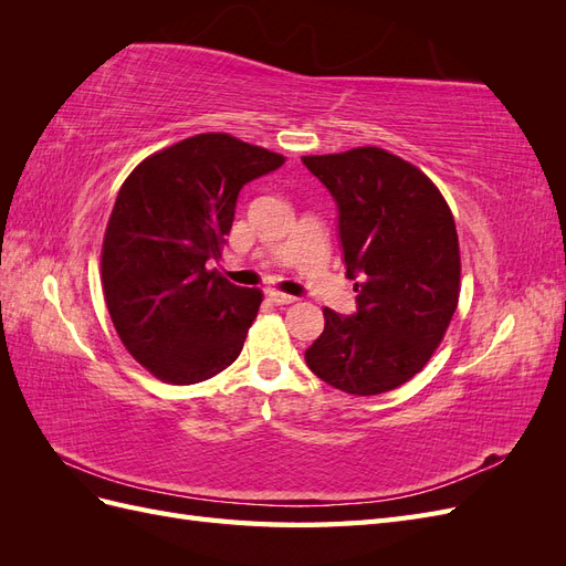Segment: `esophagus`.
Here are the masks:
<instances>
[{"label":"esophagus","instance_id":"1","mask_svg":"<svg viewBox=\"0 0 566 566\" xmlns=\"http://www.w3.org/2000/svg\"><path fill=\"white\" fill-rule=\"evenodd\" d=\"M269 300L273 302V304H293V302H297V297H293V295H285V293H279V290H269Z\"/></svg>","mask_w":566,"mask_h":566}]
</instances>
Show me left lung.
I'll return each mask as SVG.
<instances>
[{"label": "left lung", "instance_id": "1", "mask_svg": "<svg viewBox=\"0 0 566 566\" xmlns=\"http://www.w3.org/2000/svg\"><path fill=\"white\" fill-rule=\"evenodd\" d=\"M337 202V231L356 314L323 310L325 328L304 352L335 389L373 397L408 382L443 339L460 295L455 221L416 165L361 146L304 156Z\"/></svg>", "mask_w": 566, "mask_h": 566}]
</instances>
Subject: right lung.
<instances>
[{
	"label": "right lung",
	"instance_id": "1",
	"mask_svg": "<svg viewBox=\"0 0 566 566\" xmlns=\"http://www.w3.org/2000/svg\"><path fill=\"white\" fill-rule=\"evenodd\" d=\"M285 163L229 134L153 153L119 188L101 250L115 331L156 378L193 385L229 368L262 304L217 271L241 188Z\"/></svg>",
	"mask_w": 566,
	"mask_h": 566
}]
</instances>
